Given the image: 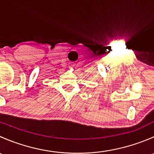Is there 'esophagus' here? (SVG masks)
Listing matches in <instances>:
<instances>
[{"label": "esophagus", "instance_id": "esophagus-1", "mask_svg": "<svg viewBox=\"0 0 154 154\" xmlns=\"http://www.w3.org/2000/svg\"><path fill=\"white\" fill-rule=\"evenodd\" d=\"M70 66H71V67H73V66H75V64H74V63H71V64H70Z\"/></svg>", "mask_w": 154, "mask_h": 154}]
</instances>
